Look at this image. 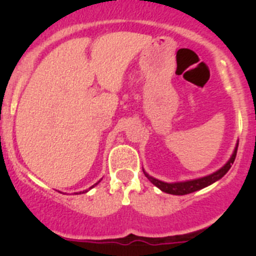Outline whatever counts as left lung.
<instances>
[{
  "instance_id": "left-lung-1",
  "label": "left lung",
  "mask_w": 256,
  "mask_h": 256,
  "mask_svg": "<svg viewBox=\"0 0 256 256\" xmlns=\"http://www.w3.org/2000/svg\"><path fill=\"white\" fill-rule=\"evenodd\" d=\"M237 148H238V144H236V148H234V154L230 156V159L226 162L220 169H218L214 173L209 174L206 177H201V178H196V180H184V182H176V183H166L162 182V180H156V178L151 177L148 176L146 172L144 170V176L148 177V180H150L152 184H155L158 188L162 190V192H166V194H170V195H187V194H192V192L198 191L201 188H205V187L210 186L212 183L216 182V180H220L234 164V159H236V154H237Z\"/></svg>"
}]
</instances>
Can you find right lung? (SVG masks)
Listing matches in <instances>:
<instances>
[{
    "instance_id": "add662e5",
    "label": "right lung",
    "mask_w": 256,
    "mask_h": 256,
    "mask_svg": "<svg viewBox=\"0 0 256 256\" xmlns=\"http://www.w3.org/2000/svg\"><path fill=\"white\" fill-rule=\"evenodd\" d=\"M98 182H100V180H98ZM98 182H97V183H98ZM97 183H96V184H97ZM96 184H94V186H92V187H94V186H96ZM92 187H91V188H92ZM83 192H87V190H86V191H83Z\"/></svg>"
}]
</instances>
